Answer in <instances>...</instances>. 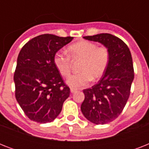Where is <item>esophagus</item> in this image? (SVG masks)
Segmentation results:
<instances>
[{
  "instance_id": "1",
  "label": "esophagus",
  "mask_w": 149,
  "mask_h": 149,
  "mask_svg": "<svg viewBox=\"0 0 149 149\" xmlns=\"http://www.w3.org/2000/svg\"><path fill=\"white\" fill-rule=\"evenodd\" d=\"M77 89H75V88H70V92L71 93H75V92H77Z\"/></svg>"
}]
</instances>
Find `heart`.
Wrapping results in <instances>:
<instances>
[{"mask_svg": "<svg viewBox=\"0 0 149 149\" xmlns=\"http://www.w3.org/2000/svg\"><path fill=\"white\" fill-rule=\"evenodd\" d=\"M68 51L73 59L82 58L79 67L80 72L70 76L65 81L70 87L79 88L86 86L91 79H99L106 71L110 60V53L106 47H97L95 43L80 41L70 45ZM53 63L62 76H69L70 58L64 52H56L53 56Z\"/></svg>", "mask_w": 149, "mask_h": 149, "instance_id": "heart-1", "label": "heart"}]
</instances>
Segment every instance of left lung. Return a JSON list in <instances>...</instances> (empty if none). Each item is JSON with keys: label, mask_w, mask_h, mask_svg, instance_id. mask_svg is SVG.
Masks as SVG:
<instances>
[{"label": "left lung", "mask_w": 149, "mask_h": 149, "mask_svg": "<svg viewBox=\"0 0 149 149\" xmlns=\"http://www.w3.org/2000/svg\"><path fill=\"white\" fill-rule=\"evenodd\" d=\"M99 42L110 53L106 71L98 83L84 90L85 99L81 104L84 117L95 125H105L120 115L130 95L134 80L132 54L127 45L118 37L107 33L84 36Z\"/></svg>", "instance_id": "8db88e82"}]
</instances>
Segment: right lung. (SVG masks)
I'll use <instances>...</instances> for the list:
<instances>
[{
  "label": "right lung",
  "instance_id": "1",
  "mask_svg": "<svg viewBox=\"0 0 149 149\" xmlns=\"http://www.w3.org/2000/svg\"><path fill=\"white\" fill-rule=\"evenodd\" d=\"M72 39L44 34L31 39L20 51L14 75L15 97L30 120L51 122L69 97L70 88L56 70L53 56Z\"/></svg>",
  "mask_w": 149,
  "mask_h": 149
}]
</instances>
